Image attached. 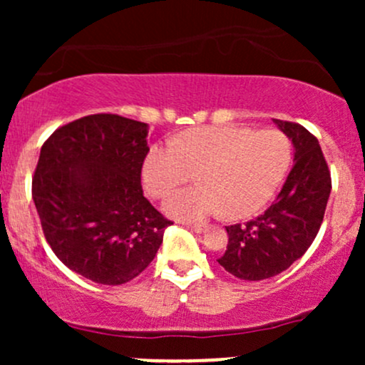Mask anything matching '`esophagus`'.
I'll return each mask as SVG.
<instances>
[{
	"label": "esophagus",
	"mask_w": 365,
	"mask_h": 365,
	"mask_svg": "<svg viewBox=\"0 0 365 365\" xmlns=\"http://www.w3.org/2000/svg\"><path fill=\"white\" fill-rule=\"evenodd\" d=\"M188 228L194 230L195 233H204L207 230V225L206 223H190L188 225Z\"/></svg>",
	"instance_id": "1"
}]
</instances>
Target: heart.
<instances>
[{
    "instance_id": "1",
    "label": "heart",
    "mask_w": 365,
    "mask_h": 365,
    "mask_svg": "<svg viewBox=\"0 0 365 365\" xmlns=\"http://www.w3.org/2000/svg\"><path fill=\"white\" fill-rule=\"evenodd\" d=\"M292 165V142L276 128L200 127L182 132L173 144H154L142 163V183L149 195L163 199L166 215L197 221L226 212L252 216L269 202Z\"/></svg>"
}]
</instances>
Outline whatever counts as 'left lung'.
<instances>
[{
	"mask_svg": "<svg viewBox=\"0 0 365 365\" xmlns=\"http://www.w3.org/2000/svg\"><path fill=\"white\" fill-rule=\"evenodd\" d=\"M295 148V165L282 192L264 215L244 225L226 226L228 245L217 262L245 282H261L283 273L319 232L331 192V175L319 142L292 121L273 120Z\"/></svg>",
	"mask_w": 365,
	"mask_h": 365,
	"instance_id": "8db88e82",
	"label": "left lung"
}]
</instances>
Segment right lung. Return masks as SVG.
Segmentation results:
<instances>
[{
  "label": "right lung",
  "mask_w": 365,
  "mask_h": 365,
  "mask_svg": "<svg viewBox=\"0 0 365 365\" xmlns=\"http://www.w3.org/2000/svg\"><path fill=\"white\" fill-rule=\"evenodd\" d=\"M148 123L89 115L54 130L32 178L48 244L66 267L99 284L139 276L171 225L144 197Z\"/></svg>",
  "instance_id": "1"
}]
</instances>
